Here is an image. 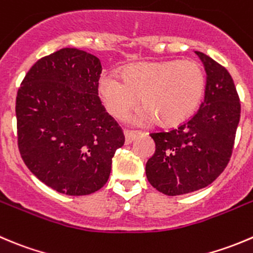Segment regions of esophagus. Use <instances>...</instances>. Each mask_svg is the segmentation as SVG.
<instances>
[{
	"label": "esophagus",
	"mask_w": 253,
	"mask_h": 253,
	"mask_svg": "<svg viewBox=\"0 0 253 253\" xmlns=\"http://www.w3.org/2000/svg\"><path fill=\"white\" fill-rule=\"evenodd\" d=\"M137 132H134V131H129V129H125V137H126V143L128 144V143H131L132 141H133V139H136V137H137Z\"/></svg>",
	"instance_id": "esophagus-1"
}]
</instances>
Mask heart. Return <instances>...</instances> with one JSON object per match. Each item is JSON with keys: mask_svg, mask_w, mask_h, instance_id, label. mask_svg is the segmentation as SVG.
<instances>
[{"mask_svg": "<svg viewBox=\"0 0 253 253\" xmlns=\"http://www.w3.org/2000/svg\"><path fill=\"white\" fill-rule=\"evenodd\" d=\"M100 94L107 111L122 119L138 102L143 110L132 116L138 124L153 121L176 125L192 114L205 90V73L194 60H169L128 65L122 80L114 73H104Z\"/></svg>", "mask_w": 253, "mask_h": 253, "instance_id": "b5f03b06", "label": "heart"}]
</instances>
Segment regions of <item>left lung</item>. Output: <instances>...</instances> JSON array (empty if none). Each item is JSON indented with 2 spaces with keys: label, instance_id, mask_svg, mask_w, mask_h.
Instances as JSON below:
<instances>
[{
  "label": "left lung",
  "instance_id": "obj_1",
  "mask_svg": "<svg viewBox=\"0 0 253 253\" xmlns=\"http://www.w3.org/2000/svg\"><path fill=\"white\" fill-rule=\"evenodd\" d=\"M207 72L204 101L178 128L152 132L156 152L146 164L148 181L166 195H183L211 184L231 158L241 114L240 97L226 69L195 51Z\"/></svg>",
  "mask_w": 253,
  "mask_h": 253
}]
</instances>
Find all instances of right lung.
Wrapping results in <instances>:
<instances>
[{
	"label": "right lung",
	"mask_w": 253,
	"mask_h": 253,
	"mask_svg": "<svg viewBox=\"0 0 253 253\" xmlns=\"http://www.w3.org/2000/svg\"><path fill=\"white\" fill-rule=\"evenodd\" d=\"M99 58L77 48L43 56L16 97L17 142L29 170L67 195H87L106 184L125 134L99 97Z\"/></svg>",
	"instance_id": "obj_1"
}]
</instances>
